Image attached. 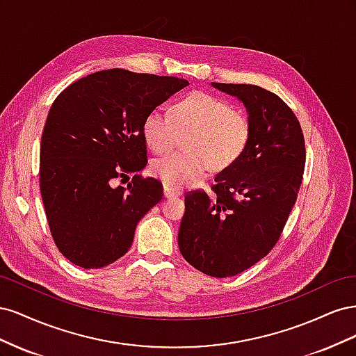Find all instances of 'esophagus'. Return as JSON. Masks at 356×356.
Listing matches in <instances>:
<instances>
[{
  "instance_id": "1",
  "label": "esophagus",
  "mask_w": 356,
  "mask_h": 356,
  "mask_svg": "<svg viewBox=\"0 0 356 356\" xmlns=\"http://www.w3.org/2000/svg\"><path fill=\"white\" fill-rule=\"evenodd\" d=\"M163 193H165V197H174V196H178L179 195V190L177 188H172L169 186H163Z\"/></svg>"
}]
</instances>
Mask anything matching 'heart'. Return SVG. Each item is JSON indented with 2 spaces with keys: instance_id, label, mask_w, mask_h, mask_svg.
I'll use <instances>...</instances> for the list:
<instances>
[{
  "instance_id": "b5f03b06",
  "label": "heart",
  "mask_w": 356,
  "mask_h": 356,
  "mask_svg": "<svg viewBox=\"0 0 356 356\" xmlns=\"http://www.w3.org/2000/svg\"><path fill=\"white\" fill-rule=\"evenodd\" d=\"M251 120L243 111L217 96L193 92L172 102L169 117L149 111L143 136L152 152H169L186 136L187 152L154 159L152 174L169 187H184L212 172L229 169L241 159L251 139Z\"/></svg>"
}]
</instances>
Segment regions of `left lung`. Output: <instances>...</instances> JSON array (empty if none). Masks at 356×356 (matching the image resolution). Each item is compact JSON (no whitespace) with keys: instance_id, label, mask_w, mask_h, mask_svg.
Segmentation results:
<instances>
[{"instance_id":"1","label":"left lung","mask_w":356,"mask_h":356,"mask_svg":"<svg viewBox=\"0 0 356 356\" xmlns=\"http://www.w3.org/2000/svg\"><path fill=\"white\" fill-rule=\"evenodd\" d=\"M212 86L243 102L251 139L241 159L215 177L213 196L187 193L178 246L202 273L229 277L260 261L281 238L303 179L306 147L296 114L277 95L254 84Z\"/></svg>"}]
</instances>
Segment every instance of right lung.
I'll use <instances>...</instances> for the list:
<instances>
[{
	"label": "right lung",
	"mask_w": 356,
	"mask_h": 356,
	"mask_svg": "<svg viewBox=\"0 0 356 356\" xmlns=\"http://www.w3.org/2000/svg\"><path fill=\"white\" fill-rule=\"evenodd\" d=\"M187 80L105 70L74 81L53 102L40 147V190L51 238L60 254L83 268L123 257L136 224L163 197L143 170L145 115Z\"/></svg>",
	"instance_id": "add662e5"
}]
</instances>
